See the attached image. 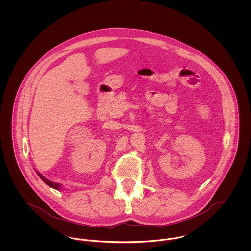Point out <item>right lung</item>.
<instances>
[{
    "instance_id": "add662e5",
    "label": "right lung",
    "mask_w": 251,
    "mask_h": 251,
    "mask_svg": "<svg viewBox=\"0 0 251 251\" xmlns=\"http://www.w3.org/2000/svg\"><path fill=\"white\" fill-rule=\"evenodd\" d=\"M37 175L40 177V179H42L46 184H48L49 186H51V187H53V188H55V189H60V184L59 183H56V182H53V181H51V180H48V179H45L39 172H37Z\"/></svg>"
}]
</instances>
